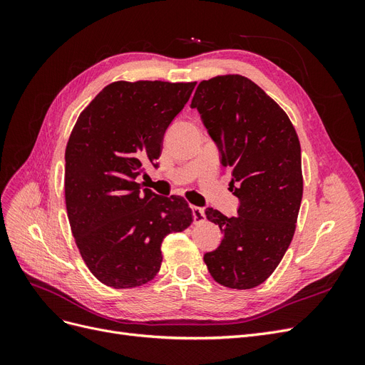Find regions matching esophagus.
Segmentation results:
<instances>
[{"label": "esophagus", "mask_w": 365, "mask_h": 365, "mask_svg": "<svg viewBox=\"0 0 365 365\" xmlns=\"http://www.w3.org/2000/svg\"><path fill=\"white\" fill-rule=\"evenodd\" d=\"M192 212H193V219H195V222H202V220L205 219V213H204V210L201 208V207H192Z\"/></svg>", "instance_id": "esophagus-1"}]
</instances>
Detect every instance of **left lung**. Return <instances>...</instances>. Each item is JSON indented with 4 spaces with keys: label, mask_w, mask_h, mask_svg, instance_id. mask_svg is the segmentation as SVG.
<instances>
[{
    "label": "left lung",
    "mask_w": 365,
    "mask_h": 365,
    "mask_svg": "<svg viewBox=\"0 0 365 365\" xmlns=\"http://www.w3.org/2000/svg\"><path fill=\"white\" fill-rule=\"evenodd\" d=\"M190 108L200 113L220 164L231 168L230 190L239 200L233 217L205 208L224 237L204 262L227 288H256L277 268L294 236L303 196L300 141L283 109L244 76L202 81Z\"/></svg>",
    "instance_id": "1"
}]
</instances>
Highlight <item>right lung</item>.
<instances>
[{
    "label": "right lung",
    "mask_w": 365,
    "mask_h": 365,
    "mask_svg": "<svg viewBox=\"0 0 365 365\" xmlns=\"http://www.w3.org/2000/svg\"><path fill=\"white\" fill-rule=\"evenodd\" d=\"M196 82H114L77 118L65 150V204L86 267L106 286L135 288L155 277L163 239L192 224L184 197L143 189L158 168L165 130Z\"/></svg>",
    "instance_id": "1"
}]
</instances>
